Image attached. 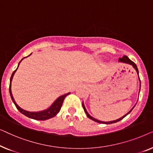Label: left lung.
<instances>
[{"mask_svg": "<svg viewBox=\"0 0 153 153\" xmlns=\"http://www.w3.org/2000/svg\"><path fill=\"white\" fill-rule=\"evenodd\" d=\"M119 62H124V63H127V64H129V65H132V67L134 68L135 69V70L137 71V74H139V70H138V68H137V65H136L134 62L133 61H131V60L129 59V58L127 57V56H123V58H119ZM139 81H140V88H141V81H140V79H139ZM139 92H140V89H139ZM136 105V104H135ZM82 106H83V109H84V111H85V114H86V115H87V116L88 117V118H90V119H91V120H94V121H95V122H97V123H102V124H112V123H117V122H118V121H120V120H122V119H123L125 118V116H127V115H128L129 113H130L131 111H132V109L134 108V107L131 108V109L127 113V114H125V116H123V117H121V118H120L119 119H117V120H112V121H108V122H104V121H101V120H97V119H95V118H94L93 117H92L91 115H90L88 113V111H86V108H85V106H84V104H83V102H82Z\"/></svg>", "mask_w": 153, "mask_h": 153, "instance_id": "left-lung-1", "label": "left lung"}]
</instances>
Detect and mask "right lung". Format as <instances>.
I'll use <instances>...</instances> for the list:
<instances>
[{
	"label": "right lung",
	"instance_id": "1",
	"mask_svg": "<svg viewBox=\"0 0 153 153\" xmlns=\"http://www.w3.org/2000/svg\"><path fill=\"white\" fill-rule=\"evenodd\" d=\"M29 56H30V55H29ZM27 57H28V56H27ZM25 58H26V57H25ZM24 58H22V60L24 59ZM22 60H21V61L19 62L18 67H19V65L20 62H22ZM18 67H17V68H18ZM17 68H16V70L14 71L13 73L12 74L11 78H10V88H9L10 94V96H11L12 100V102H14V105L16 106V108H17V109L19 111L22 113V114L25 115L26 116L28 117V118H30L35 119V120H47V119L53 118V117L56 116L58 113L60 111V108H61V106L62 105V103H63L65 98L66 96L68 95L70 93L65 94V95L60 96V97H58V99L56 100V101L51 104V106H50V107L48 108L47 109H45L44 111H38V112H30V111H28L23 109V108H21L19 106H18V104L16 103L15 101H14V97H13V96H12V91H11V81L12 80V78H13L14 73H15L16 70H17Z\"/></svg>",
	"mask_w": 153,
	"mask_h": 153
}]
</instances>
